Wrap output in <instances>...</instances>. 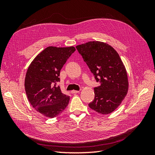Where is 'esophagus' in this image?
<instances>
[{"mask_svg":"<svg viewBox=\"0 0 155 155\" xmlns=\"http://www.w3.org/2000/svg\"><path fill=\"white\" fill-rule=\"evenodd\" d=\"M79 92V91H74V90H73V91H72L70 92H71L72 94H76V93H78Z\"/></svg>","mask_w":155,"mask_h":155,"instance_id":"esophagus-1","label":"esophagus"}]
</instances>
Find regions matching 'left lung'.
Returning a JSON list of instances; mask_svg holds the SVG:
<instances>
[{
  "mask_svg": "<svg viewBox=\"0 0 155 155\" xmlns=\"http://www.w3.org/2000/svg\"><path fill=\"white\" fill-rule=\"evenodd\" d=\"M76 48L101 84L94 88V100L89 107L101 114L111 113L120 105L129 89L127 73L119 54L101 41H89Z\"/></svg>",
  "mask_w": 155,
  "mask_h": 155,
  "instance_id": "obj_1",
  "label": "left lung"
}]
</instances>
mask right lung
<instances>
[{
  "label": "right lung",
  "instance_id": "right-lung-1",
  "mask_svg": "<svg viewBox=\"0 0 155 155\" xmlns=\"http://www.w3.org/2000/svg\"><path fill=\"white\" fill-rule=\"evenodd\" d=\"M76 48L48 46L32 61L26 74L25 87L29 102L48 118L58 116L68 106L70 96L62 93L56 83L60 71Z\"/></svg>",
  "mask_w": 155,
  "mask_h": 155
}]
</instances>
